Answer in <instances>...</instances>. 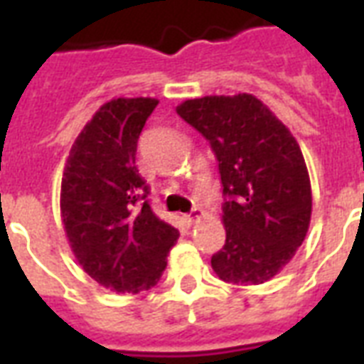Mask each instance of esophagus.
Wrapping results in <instances>:
<instances>
[{
  "instance_id": "esophagus-1",
  "label": "esophagus",
  "mask_w": 364,
  "mask_h": 364,
  "mask_svg": "<svg viewBox=\"0 0 364 364\" xmlns=\"http://www.w3.org/2000/svg\"><path fill=\"white\" fill-rule=\"evenodd\" d=\"M204 217V211L202 210H196L194 213H188V215H183V221L187 223L188 227H193V225H196V223L200 221Z\"/></svg>"
}]
</instances>
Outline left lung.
<instances>
[{
  "mask_svg": "<svg viewBox=\"0 0 364 364\" xmlns=\"http://www.w3.org/2000/svg\"><path fill=\"white\" fill-rule=\"evenodd\" d=\"M176 111L210 141L227 196V240L211 268L236 285L270 282L310 228V173L299 143L253 94L185 100Z\"/></svg>",
  "mask_w": 364,
  "mask_h": 364,
  "instance_id": "8db88e82",
  "label": "left lung"
}]
</instances>
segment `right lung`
I'll return each mask as SVG.
<instances>
[{
	"label": "right lung",
	"mask_w": 364,
	"mask_h": 364,
	"mask_svg": "<svg viewBox=\"0 0 364 364\" xmlns=\"http://www.w3.org/2000/svg\"><path fill=\"white\" fill-rule=\"evenodd\" d=\"M156 98H113L71 145L60 188V217L77 262L115 293L154 287L179 232L145 200L137 139Z\"/></svg>",
	"instance_id": "add662e5"
}]
</instances>
